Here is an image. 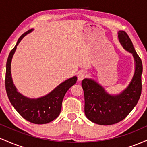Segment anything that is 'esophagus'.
Segmentation results:
<instances>
[{"mask_svg":"<svg viewBox=\"0 0 147 147\" xmlns=\"http://www.w3.org/2000/svg\"><path fill=\"white\" fill-rule=\"evenodd\" d=\"M86 73L84 72H80L78 74V76H77V78H78V80L79 81H82V79H84V78L86 77Z\"/></svg>","mask_w":147,"mask_h":147,"instance_id":"34e87169","label":"esophagus"}]
</instances>
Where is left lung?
I'll list each match as a JSON object with an SVG mask.
<instances>
[{"instance_id": "left-lung-1", "label": "left lung", "mask_w": 147, "mask_h": 147, "mask_svg": "<svg viewBox=\"0 0 147 147\" xmlns=\"http://www.w3.org/2000/svg\"><path fill=\"white\" fill-rule=\"evenodd\" d=\"M118 38L126 51L133 55L135 72L129 85L121 93L110 95L100 84L91 79H84V112L91 122L100 125H111L123 120L138 104L142 92V63L133 43L124 31H119Z\"/></svg>"}]
</instances>
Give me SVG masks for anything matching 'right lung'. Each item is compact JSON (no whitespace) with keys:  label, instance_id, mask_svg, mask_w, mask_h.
<instances>
[{"label":"right lung","instance_id":"add662e5","mask_svg":"<svg viewBox=\"0 0 147 147\" xmlns=\"http://www.w3.org/2000/svg\"><path fill=\"white\" fill-rule=\"evenodd\" d=\"M32 30L31 29L23 34L10 52L6 63L5 88L10 102L22 117L34 124H43L52 122L59 115L64 96L68 89L75 84L77 78L75 76L67 79L48 95L37 99L28 98L18 92L11 79V59L18 43Z\"/></svg>","mask_w":147,"mask_h":147}]
</instances>
